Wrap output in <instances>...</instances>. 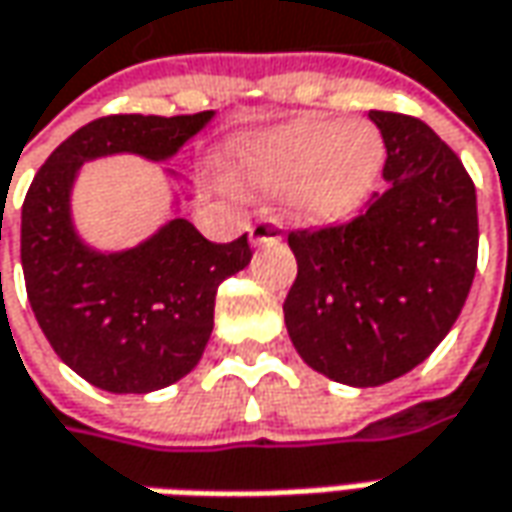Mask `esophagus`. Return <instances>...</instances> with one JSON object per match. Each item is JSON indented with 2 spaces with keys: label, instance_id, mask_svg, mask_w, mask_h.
Returning a JSON list of instances; mask_svg holds the SVG:
<instances>
[{
  "label": "esophagus",
  "instance_id": "1",
  "mask_svg": "<svg viewBox=\"0 0 512 512\" xmlns=\"http://www.w3.org/2000/svg\"><path fill=\"white\" fill-rule=\"evenodd\" d=\"M282 239V222H276L273 216H265L259 219L256 225L250 227V242L253 245H273Z\"/></svg>",
  "mask_w": 512,
  "mask_h": 512
}]
</instances>
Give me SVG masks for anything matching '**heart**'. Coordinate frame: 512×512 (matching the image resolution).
<instances>
[{
  "label": "heart",
  "mask_w": 512,
  "mask_h": 512,
  "mask_svg": "<svg viewBox=\"0 0 512 512\" xmlns=\"http://www.w3.org/2000/svg\"><path fill=\"white\" fill-rule=\"evenodd\" d=\"M382 159L376 128L305 119L239 145L233 168L259 190L293 187V207L305 219L333 222L367 199Z\"/></svg>",
  "instance_id": "b5f03b06"
}]
</instances>
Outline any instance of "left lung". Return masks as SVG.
I'll return each instance as SVG.
<instances>
[{"mask_svg":"<svg viewBox=\"0 0 512 512\" xmlns=\"http://www.w3.org/2000/svg\"><path fill=\"white\" fill-rule=\"evenodd\" d=\"M387 159L384 193L344 225L290 230V342L316 373L379 387L422 364L462 313L479 259L476 187L416 116L370 110Z\"/></svg>","mask_w":512,"mask_h":512,"instance_id":"left-lung-1","label":"left lung"}]
</instances>
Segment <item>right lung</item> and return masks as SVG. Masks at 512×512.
I'll list each match as a JSON object with an SVG mask.
<instances>
[{"label":"right lung","instance_id":"add662e5","mask_svg":"<svg viewBox=\"0 0 512 512\" xmlns=\"http://www.w3.org/2000/svg\"><path fill=\"white\" fill-rule=\"evenodd\" d=\"M210 119L213 110L102 116L68 136L30 182L22 205L28 302L56 356L93 387L150 393L187 376L210 339L216 290L253 250L247 233L216 245L187 219H170L142 245L99 253L70 219L76 173L113 153L165 162Z\"/></svg>","mask_w":512,"mask_h":512}]
</instances>
